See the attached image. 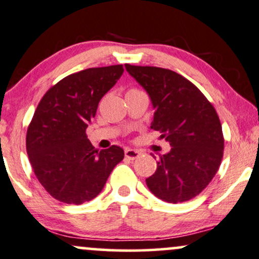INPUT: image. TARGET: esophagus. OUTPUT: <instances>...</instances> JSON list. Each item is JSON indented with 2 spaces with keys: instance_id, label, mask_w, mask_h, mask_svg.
<instances>
[{
  "instance_id": "1",
  "label": "esophagus",
  "mask_w": 259,
  "mask_h": 259,
  "mask_svg": "<svg viewBox=\"0 0 259 259\" xmlns=\"http://www.w3.org/2000/svg\"><path fill=\"white\" fill-rule=\"evenodd\" d=\"M124 154H125V158L130 160H134L136 159V158L140 157V152L136 151V149H132V148H126L125 152H124Z\"/></svg>"
}]
</instances>
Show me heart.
<instances>
[{"instance_id":"obj_1","label":"heart","mask_w":259,"mask_h":259,"mask_svg":"<svg viewBox=\"0 0 259 259\" xmlns=\"http://www.w3.org/2000/svg\"><path fill=\"white\" fill-rule=\"evenodd\" d=\"M132 90H136V89H132Z\"/></svg>"}]
</instances>
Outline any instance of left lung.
I'll use <instances>...</instances> for the list:
<instances>
[{
	"label": "left lung",
	"mask_w": 259,
	"mask_h": 259,
	"mask_svg": "<svg viewBox=\"0 0 259 259\" xmlns=\"http://www.w3.org/2000/svg\"><path fill=\"white\" fill-rule=\"evenodd\" d=\"M125 68L151 99V129L171 146L159 157L155 172L146 179L149 191L172 204L197 197L216 175L223 157L216 110L194 84L174 71L129 64Z\"/></svg>",
	"instance_id": "obj_1"
}]
</instances>
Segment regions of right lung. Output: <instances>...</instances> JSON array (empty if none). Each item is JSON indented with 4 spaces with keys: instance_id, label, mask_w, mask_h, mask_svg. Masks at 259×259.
<instances>
[{
    "instance_id": "obj_1",
    "label": "right lung",
    "mask_w": 259,
    "mask_h": 259,
    "mask_svg": "<svg viewBox=\"0 0 259 259\" xmlns=\"http://www.w3.org/2000/svg\"><path fill=\"white\" fill-rule=\"evenodd\" d=\"M123 72L121 65H113L70 74L37 106L27 129L26 151L37 180L57 200L80 205L98 197L123 160V148L99 151L85 134L100 100Z\"/></svg>"
}]
</instances>
